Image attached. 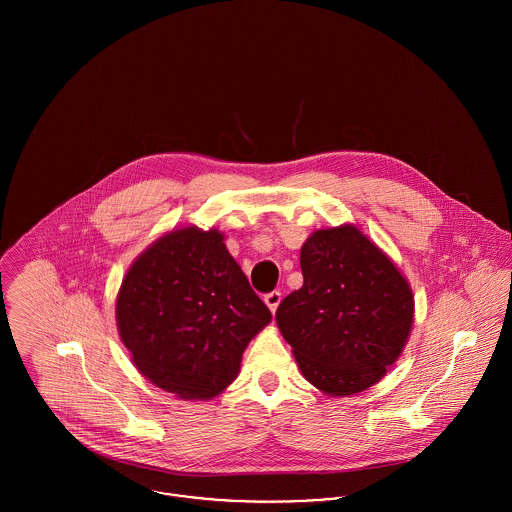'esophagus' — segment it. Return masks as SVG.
Listing matches in <instances>:
<instances>
[{"instance_id":"1","label":"esophagus","mask_w":512,"mask_h":512,"mask_svg":"<svg viewBox=\"0 0 512 512\" xmlns=\"http://www.w3.org/2000/svg\"><path fill=\"white\" fill-rule=\"evenodd\" d=\"M264 301H266V305L270 307V311H272V313H276V309H278V305H280V301H282V293H266V295H264Z\"/></svg>"}]
</instances>
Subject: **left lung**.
Returning <instances> with one entry per match:
<instances>
[{"label":"left lung","mask_w":512,"mask_h":512,"mask_svg":"<svg viewBox=\"0 0 512 512\" xmlns=\"http://www.w3.org/2000/svg\"><path fill=\"white\" fill-rule=\"evenodd\" d=\"M303 286L276 323L309 384L353 396L380 382L402 355L414 293L394 260L355 224L319 228L299 252Z\"/></svg>","instance_id":"8db88e82"}]
</instances>
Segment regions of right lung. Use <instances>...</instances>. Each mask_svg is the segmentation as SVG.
<instances>
[{"mask_svg": "<svg viewBox=\"0 0 512 512\" xmlns=\"http://www.w3.org/2000/svg\"><path fill=\"white\" fill-rule=\"evenodd\" d=\"M272 321L219 228H173L128 268L116 325L134 366L181 400H213L238 376L248 343Z\"/></svg>", "mask_w": 512, "mask_h": 512, "instance_id": "1", "label": "right lung"}]
</instances>
